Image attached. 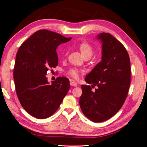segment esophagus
I'll use <instances>...</instances> for the list:
<instances>
[{
    "instance_id": "1",
    "label": "esophagus",
    "mask_w": 147,
    "mask_h": 147,
    "mask_svg": "<svg viewBox=\"0 0 147 147\" xmlns=\"http://www.w3.org/2000/svg\"><path fill=\"white\" fill-rule=\"evenodd\" d=\"M70 84H71V86H78V84L74 81H71Z\"/></svg>"
}]
</instances>
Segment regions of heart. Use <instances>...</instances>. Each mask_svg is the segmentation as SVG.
<instances>
[{
	"label": "heart",
	"instance_id": "1",
	"mask_svg": "<svg viewBox=\"0 0 147 147\" xmlns=\"http://www.w3.org/2000/svg\"><path fill=\"white\" fill-rule=\"evenodd\" d=\"M78 47H79L82 55L84 56V57L87 56L91 57L92 54H93V48L89 43L86 42H83L78 46ZM68 73L73 78H74V79H77L79 77L80 72L76 68H72V69L69 70Z\"/></svg>",
	"mask_w": 147,
	"mask_h": 147
}]
</instances>
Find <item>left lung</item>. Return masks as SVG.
<instances>
[{
    "label": "left lung",
    "instance_id": "obj_1",
    "mask_svg": "<svg viewBox=\"0 0 147 147\" xmlns=\"http://www.w3.org/2000/svg\"><path fill=\"white\" fill-rule=\"evenodd\" d=\"M102 43L101 62L86 75L79 103L83 114L93 122L108 120L120 110L131 80L130 60L123 45L109 33L97 36ZM96 87L94 91L92 88Z\"/></svg>",
    "mask_w": 147,
    "mask_h": 147
}]
</instances>
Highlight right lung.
Listing matches in <instances>:
<instances>
[{
    "mask_svg": "<svg viewBox=\"0 0 147 147\" xmlns=\"http://www.w3.org/2000/svg\"><path fill=\"white\" fill-rule=\"evenodd\" d=\"M71 39L39 30L18 49L13 73L16 93L22 107L34 117L44 119L53 115L69 90L67 78L58 77L49 84L46 74L57 66V46Z\"/></svg>",
    "mask_w": 147,
    "mask_h": 147,
    "instance_id": "obj_1",
    "label": "right lung"
}]
</instances>
